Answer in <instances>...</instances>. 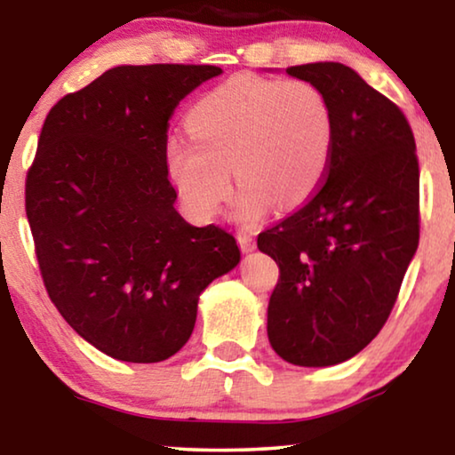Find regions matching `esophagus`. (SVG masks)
<instances>
[{"mask_svg":"<svg viewBox=\"0 0 455 455\" xmlns=\"http://www.w3.org/2000/svg\"><path fill=\"white\" fill-rule=\"evenodd\" d=\"M235 238H238V244H240L242 252H251V251H254V246H257V242H254L252 235L246 234V232H240L238 235H235Z\"/></svg>","mask_w":455,"mask_h":455,"instance_id":"esophagus-1","label":"esophagus"}]
</instances>
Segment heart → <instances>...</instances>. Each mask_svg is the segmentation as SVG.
I'll return each mask as SVG.
<instances>
[{
    "instance_id": "heart-1",
    "label": "heart",
    "mask_w": 455,
    "mask_h": 455,
    "mask_svg": "<svg viewBox=\"0 0 455 455\" xmlns=\"http://www.w3.org/2000/svg\"><path fill=\"white\" fill-rule=\"evenodd\" d=\"M192 139L170 136L165 170L192 213L213 217L238 186L242 220L296 209L319 190L331 164L333 109L307 80L238 76L188 114Z\"/></svg>"
}]
</instances>
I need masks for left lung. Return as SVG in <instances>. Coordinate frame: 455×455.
<instances>
[{"label": "left lung", "instance_id": "obj_1", "mask_svg": "<svg viewBox=\"0 0 455 455\" xmlns=\"http://www.w3.org/2000/svg\"><path fill=\"white\" fill-rule=\"evenodd\" d=\"M325 92L335 142L319 190L257 246L279 267L267 333L298 366L356 356L387 323L420 238L412 128L394 101L335 61L290 66Z\"/></svg>", "mask_w": 455, "mask_h": 455}]
</instances>
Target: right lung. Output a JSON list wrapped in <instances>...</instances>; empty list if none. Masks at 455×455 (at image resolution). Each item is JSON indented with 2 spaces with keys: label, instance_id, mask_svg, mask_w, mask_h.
<instances>
[{
  "label": "right lung",
  "instance_id": "add662e5",
  "mask_svg": "<svg viewBox=\"0 0 455 455\" xmlns=\"http://www.w3.org/2000/svg\"><path fill=\"white\" fill-rule=\"evenodd\" d=\"M217 66H117L53 105L24 186L45 290L74 331L124 363L188 341L201 291L240 263L235 238L173 203L165 142L178 103Z\"/></svg>",
  "mask_w": 455,
  "mask_h": 455
}]
</instances>
